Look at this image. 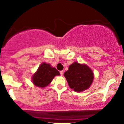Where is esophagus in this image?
Wrapping results in <instances>:
<instances>
[{
    "mask_svg": "<svg viewBox=\"0 0 124 124\" xmlns=\"http://www.w3.org/2000/svg\"><path fill=\"white\" fill-rule=\"evenodd\" d=\"M60 74H61V76H63V70L60 71Z\"/></svg>",
    "mask_w": 124,
    "mask_h": 124,
    "instance_id": "1",
    "label": "esophagus"
}]
</instances>
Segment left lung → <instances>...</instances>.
<instances>
[{"mask_svg":"<svg viewBox=\"0 0 124 124\" xmlns=\"http://www.w3.org/2000/svg\"><path fill=\"white\" fill-rule=\"evenodd\" d=\"M68 85L75 92H81L89 89L94 79L93 71L86 64L74 62L64 73Z\"/></svg>","mask_w":124,"mask_h":124,"instance_id":"left-lung-1","label":"left lung"}]
</instances>
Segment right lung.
<instances>
[{
	"instance_id": "1",
	"label": "right lung",
	"mask_w": 124,
	"mask_h": 124,
	"mask_svg": "<svg viewBox=\"0 0 124 124\" xmlns=\"http://www.w3.org/2000/svg\"><path fill=\"white\" fill-rule=\"evenodd\" d=\"M59 75V71L56 68L51 67L50 64L44 62L32 76V83L37 87H45L52 82L54 77Z\"/></svg>"
}]
</instances>
